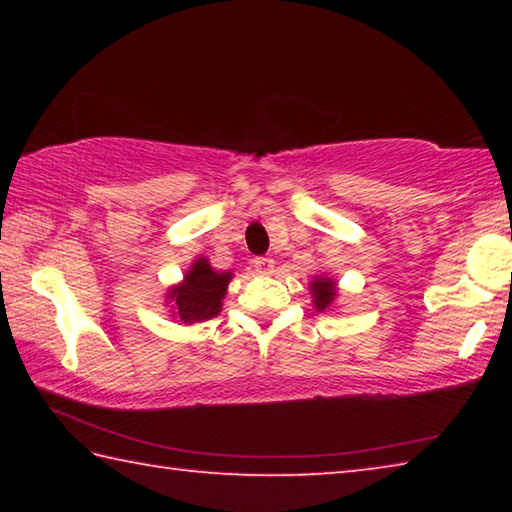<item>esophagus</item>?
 Here are the masks:
<instances>
[{"label": "esophagus", "mask_w": 512, "mask_h": 512, "mask_svg": "<svg viewBox=\"0 0 512 512\" xmlns=\"http://www.w3.org/2000/svg\"><path fill=\"white\" fill-rule=\"evenodd\" d=\"M253 264H255L259 275H273V271H275L273 257H255Z\"/></svg>", "instance_id": "34e87169"}]
</instances>
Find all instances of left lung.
<instances>
[{
	"label": "left lung",
	"mask_w": 512,
	"mask_h": 512,
	"mask_svg": "<svg viewBox=\"0 0 512 512\" xmlns=\"http://www.w3.org/2000/svg\"><path fill=\"white\" fill-rule=\"evenodd\" d=\"M309 293H311V302H314V309L320 311H334L336 300H339V284L332 275H314L309 282Z\"/></svg>",
	"instance_id": "left-lung-1"
}]
</instances>
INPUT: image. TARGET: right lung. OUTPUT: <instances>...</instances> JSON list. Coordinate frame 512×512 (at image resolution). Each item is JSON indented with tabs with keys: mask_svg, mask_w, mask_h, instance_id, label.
Returning <instances> with one entry per match:
<instances>
[{
	"mask_svg": "<svg viewBox=\"0 0 512 512\" xmlns=\"http://www.w3.org/2000/svg\"><path fill=\"white\" fill-rule=\"evenodd\" d=\"M232 275H235L232 271H216L207 257H196L183 280L171 284L167 291L169 316L176 318L180 325L205 323L219 316Z\"/></svg>",
	"mask_w": 512,
	"mask_h": 512,
	"instance_id": "right-lung-1",
	"label": "right lung"
}]
</instances>
